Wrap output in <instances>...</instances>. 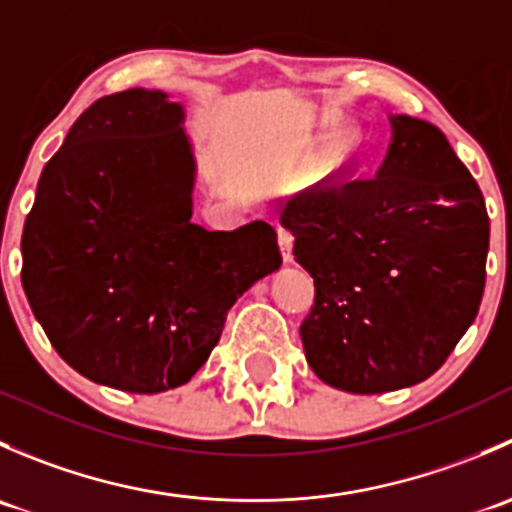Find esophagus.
Listing matches in <instances>:
<instances>
[{"label": "esophagus", "instance_id": "esophagus-1", "mask_svg": "<svg viewBox=\"0 0 512 512\" xmlns=\"http://www.w3.org/2000/svg\"><path fill=\"white\" fill-rule=\"evenodd\" d=\"M277 240H280V247H282V257H285V262H292V245H294V235L292 230H287V227H277Z\"/></svg>", "mask_w": 512, "mask_h": 512}]
</instances>
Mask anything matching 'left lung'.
<instances>
[{
	"instance_id": "8db88e82",
	"label": "left lung",
	"mask_w": 512,
	"mask_h": 512,
	"mask_svg": "<svg viewBox=\"0 0 512 512\" xmlns=\"http://www.w3.org/2000/svg\"><path fill=\"white\" fill-rule=\"evenodd\" d=\"M282 225L314 277L304 356L334 389L384 394L428 379L476 319L490 223L478 183L433 123L391 116L369 178L314 185Z\"/></svg>"
}]
</instances>
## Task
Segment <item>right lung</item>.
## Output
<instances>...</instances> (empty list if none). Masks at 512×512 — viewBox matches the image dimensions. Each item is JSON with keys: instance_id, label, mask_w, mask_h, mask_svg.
I'll list each match as a JSON object with an SVG mask.
<instances>
[{"instance_id": "right-lung-1", "label": "right lung", "mask_w": 512, "mask_h": 512, "mask_svg": "<svg viewBox=\"0 0 512 512\" xmlns=\"http://www.w3.org/2000/svg\"><path fill=\"white\" fill-rule=\"evenodd\" d=\"M183 106L128 89L91 103L41 170L22 285L51 347L96 384L160 394L190 381L232 304L282 265L275 227L193 220Z\"/></svg>"}]
</instances>
